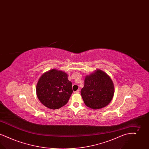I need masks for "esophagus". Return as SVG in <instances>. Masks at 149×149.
Segmentation results:
<instances>
[{
    "label": "esophagus",
    "instance_id": "obj_1",
    "mask_svg": "<svg viewBox=\"0 0 149 149\" xmlns=\"http://www.w3.org/2000/svg\"><path fill=\"white\" fill-rule=\"evenodd\" d=\"M79 92H80V90L78 89V90H77V91H75L74 93H79Z\"/></svg>",
    "mask_w": 149,
    "mask_h": 149
}]
</instances>
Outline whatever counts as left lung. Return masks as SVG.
<instances>
[{"label":"left lung","instance_id":"8db88e82","mask_svg":"<svg viewBox=\"0 0 149 149\" xmlns=\"http://www.w3.org/2000/svg\"><path fill=\"white\" fill-rule=\"evenodd\" d=\"M81 95L85 105L94 109L107 106L113 99L114 86L110 77L100 69L86 75Z\"/></svg>","mask_w":149,"mask_h":149}]
</instances>
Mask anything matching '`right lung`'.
<instances>
[{
    "label": "right lung",
    "mask_w": 149,
    "mask_h": 149,
    "mask_svg": "<svg viewBox=\"0 0 149 149\" xmlns=\"http://www.w3.org/2000/svg\"><path fill=\"white\" fill-rule=\"evenodd\" d=\"M68 74L56 69L43 73L36 85L37 97L43 106L57 109L65 106L72 93Z\"/></svg>",
    "instance_id": "obj_1"
}]
</instances>
